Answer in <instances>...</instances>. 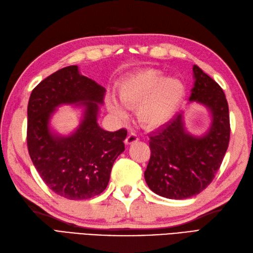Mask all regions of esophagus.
Segmentation results:
<instances>
[{"instance_id":"esophagus-1","label":"esophagus","mask_w":253,"mask_h":253,"mask_svg":"<svg viewBox=\"0 0 253 253\" xmlns=\"http://www.w3.org/2000/svg\"><path fill=\"white\" fill-rule=\"evenodd\" d=\"M139 140V137L137 136L136 133H129L128 136L126 137V139H125V143L126 144H131V143H133V142H137V141Z\"/></svg>"}]
</instances>
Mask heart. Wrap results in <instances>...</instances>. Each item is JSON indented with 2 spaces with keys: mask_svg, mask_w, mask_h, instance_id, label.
<instances>
[{
  "mask_svg": "<svg viewBox=\"0 0 253 253\" xmlns=\"http://www.w3.org/2000/svg\"><path fill=\"white\" fill-rule=\"evenodd\" d=\"M184 95L180 81L165 79L155 69H143L130 74L123 82L120 99L126 107L137 109L138 121L146 128H156L170 119ZM115 100L109 102V110L119 117H124V105Z\"/></svg>",
  "mask_w": 253,
  "mask_h": 253,
  "instance_id": "1",
  "label": "heart"
}]
</instances>
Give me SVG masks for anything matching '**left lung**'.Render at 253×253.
Wrapping results in <instances>:
<instances>
[{
  "instance_id": "left-lung-1",
  "label": "left lung",
  "mask_w": 253,
  "mask_h": 253,
  "mask_svg": "<svg viewBox=\"0 0 253 253\" xmlns=\"http://www.w3.org/2000/svg\"><path fill=\"white\" fill-rule=\"evenodd\" d=\"M190 101L208 107L212 124L202 138L184 129L182 114L150 134L151 156L144 178L150 189L163 197L184 199L203 192L212 182L230 142L228 104L220 85L197 67Z\"/></svg>"
}]
</instances>
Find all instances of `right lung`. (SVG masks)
<instances>
[{"label": "right lung", "instance_id": "obj_1", "mask_svg": "<svg viewBox=\"0 0 253 253\" xmlns=\"http://www.w3.org/2000/svg\"><path fill=\"white\" fill-rule=\"evenodd\" d=\"M105 89L80 74L78 67L58 70L35 86L28 103L27 145L40 177L57 195L83 201L107 187L113 164L125 150L127 130L110 132L97 123L98 104ZM83 102L85 115L70 137H54L48 121L53 109L63 103Z\"/></svg>", "mask_w": 253, "mask_h": 253}]
</instances>
